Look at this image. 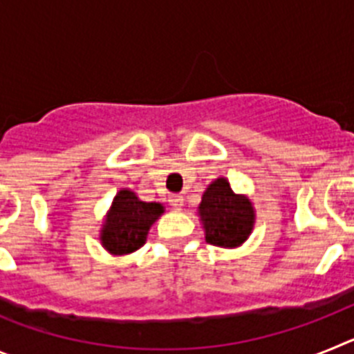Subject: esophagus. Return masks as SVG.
I'll return each instance as SVG.
<instances>
[{
	"mask_svg": "<svg viewBox=\"0 0 354 354\" xmlns=\"http://www.w3.org/2000/svg\"><path fill=\"white\" fill-rule=\"evenodd\" d=\"M168 202H170L171 207L175 209H180L184 205V196L183 195H170V198H168Z\"/></svg>",
	"mask_w": 354,
	"mask_h": 354,
	"instance_id": "34e87169",
	"label": "esophagus"
}]
</instances>
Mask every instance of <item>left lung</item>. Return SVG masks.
Listing matches in <instances>:
<instances>
[{"instance_id": "obj_1", "label": "left lung", "mask_w": 354, "mask_h": 354, "mask_svg": "<svg viewBox=\"0 0 354 354\" xmlns=\"http://www.w3.org/2000/svg\"><path fill=\"white\" fill-rule=\"evenodd\" d=\"M205 241L214 246L234 248L248 237L253 227V207L250 200L232 192L225 179L207 187L200 204Z\"/></svg>"}]
</instances>
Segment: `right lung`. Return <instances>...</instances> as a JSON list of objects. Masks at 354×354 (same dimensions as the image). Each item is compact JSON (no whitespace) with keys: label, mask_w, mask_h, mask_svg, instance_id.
Instances as JSON below:
<instances>
[{"label":"right lung","mask_w":354,"mask_h":354,"mask_svg":"<svg viewBox=\"0 0 354 354\" xmlns=\"http://www.w3.org/2000/svg\"><path fill=\"white\" fill-rule=\"evenodd\" d=\"M162 205L156 202H142L129 189H122L113 200L111 211L102 228V245L108 252L131 253L145 245L150 225L158 220Z\"/></svg>","instance_id":"add662e5"}]
</instances>
